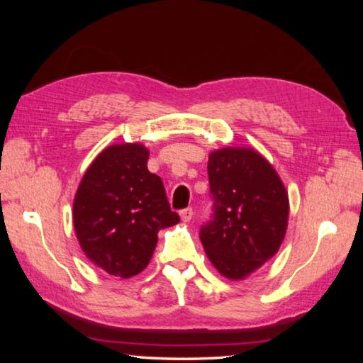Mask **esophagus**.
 <instances>
[{
	"label": "esophagus",
	"instance_id": "1",
	"mask_svg": "<svg viewBox=\"0 0 363 363\" xmlns=\"http://www.w3.org/2000/svg\"><path fill=\"white\" fill-rule=\"evenodd\" d=\"M179 214H181V219L184 220V223H189V220L194 218V210L192 208H184Z\"/></svg>",
	"mask_w": 363,
	"mask_h": 363
}]
</instances>
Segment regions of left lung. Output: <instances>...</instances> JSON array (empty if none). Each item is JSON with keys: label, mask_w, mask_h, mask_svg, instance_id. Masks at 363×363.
I'll return each instance as SVG.
<instances>
[{"label": "left lung", "mask_w": 363, "mask_h": 363, "mask_svg": "<svg viewBox=\"0 0 363 363\" xmlns=\"http://www.w3.org/2000/svg\"><path fill=\"white\" fill-rule=\"evenodd\" d=\"M213 216L201 225L208 259L224 277L242 280L277 253L284 242L288 194L261 153L225 147L210 153Z\"/></svg>", "instance_id": "left-lung-1"}]
</instances>
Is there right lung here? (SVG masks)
<instances>
[{
    "label": "right lung",
    "instance_id": "1",
    "mask_svg": "<svg viewBox=\"0 0 363 363\" xmlns=\"http://www.w3.org/2000/svg\"><path fill=\"white\" fill-rule=\"evenodd\" d=\"M143 144L104 149L86 169L73 201V225L91 262L130 279L147 267L158 232L179 223Z\"/></svg>",
    "mask_w": 363,
    "mask_h": 363
}]
</instances>
